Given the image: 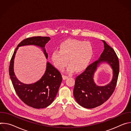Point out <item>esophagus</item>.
I'll return each mask as SVG.
<instances>
[{
  "mask_svg": "<svg viewBox=\"0 0 131 131\" xmlns=\"http://www.w3.org/2000/svg\"><path fill=\"white\" fill-rule=\"evenodd\" d=\"M62 78H63V80H65V79L68 78V76H65V75H62Z\"/></svg>",
  "mask_w": 131,
  "mask_h": 131,
  "instance_id": "34e87169",
  "label": "esophagus"
}]
</instances>
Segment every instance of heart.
Masks as SVG:
<instances>
[{
  "label": "heart",
  "instance_id": "obj_1",
  "mask_svg": "<svg viewBox=\"0 0 131 131\" xmlns=\"http://www.w3.org/2000/svg\"><path fill=\"white\" fill-rule=\"evenodd\" d=\"M93 48L90 42L77 39H68L62 42L59 50L51 54V61L58 70L63 71L68 63L67 71L80 72L87 67L93 55Z\"/></svg>",
  "mask_w": 131,
  "mask_h": 131
}]
</instances>
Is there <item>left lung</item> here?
Instances as JSON below:
<instances>
[{
    "label": "left lung",
    "instance_id": "8db88e82",
    "mask_svg": "<svg viewBox=\"0 0 131 131\" xmlns=\"http://www.w3.org/2000/svg\"><path fill=\"white\" fill-rule=\"evenodd\" d=\"M104 49L96 61L90 65L77 77L73 89V96L82 107L92 109L99 106L107 101L114 92L119 72V62L114 50L104 40ZM108 63L113 70V78L105 86L97 85L94 82L95 72L101 64Z\"/></svg>",
    "mask_w": 131,
    "mask_h": 131
}]
</instances>
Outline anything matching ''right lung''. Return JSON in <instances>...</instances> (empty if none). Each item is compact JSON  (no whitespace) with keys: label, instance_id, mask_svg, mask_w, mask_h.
Segmentation results:
<instances>
[{"label":"right lung","instance_id":"add662e5","mask_svg":"<svg viewBox=\"0 0 131 131\" xmlns=\"http://www.w3.org/2000/svg\"><path fill=\"white\" fill-rule=\"evenodd\" d=\"M50 40L49 37H33L21 41L17 46L11 58L9 66V75L14 89L18 96L26 105L34 108H44L49 106L57 96L62 81L60 71L49 62L42 77L37 82L25 84L18 80L14 71V60L18 48L33 45L40 48L48 59V53L45 48Z\"/></svg>","mask_w":131,"mask_h":131}]
</instances>
